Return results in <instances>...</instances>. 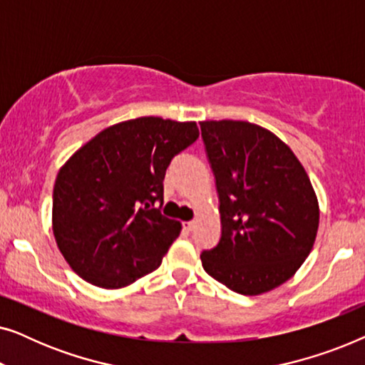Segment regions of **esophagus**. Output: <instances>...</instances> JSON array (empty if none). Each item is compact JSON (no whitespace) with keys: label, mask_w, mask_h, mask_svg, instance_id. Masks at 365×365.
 Returning <instances> with one entry per match:
<instances>
[{"label":"esophagus","mask_w":365,"mask_h":365,"mask_svg":"<svg viewBox=\"0 0 365 365\" xmlns=\"http://www.w3.org/2000/svg\"><path fill=\"white\" fill-rule=\"evenodd\" d=\"M194 226H196V222H194V221L182 222V227H184V231H187V232H191L192 229H194Z\"/></svg>","instance_id":"esophagus-1"}]
</instances>
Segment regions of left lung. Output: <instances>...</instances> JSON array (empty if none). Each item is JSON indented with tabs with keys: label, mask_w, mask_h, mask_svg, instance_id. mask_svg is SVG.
<instances>
[{
	"label": "left lung",
	"mask_w": 365,
	"mask_h": 365,
	"mask_svg": "<svg viewBox=\"0 0 365 365\" xmlns=\"http://www.w3.org/2000/svg\"><path fill=\"white\" fill-rule=\"evenodd\" d=\"M216 176L221 239L202 251L209 276L244 296L291 279L312 251L319 202L296 154L269 129L247 121H202Z\"/></svg>",
	"instance_id": "1"
}]
</instances>
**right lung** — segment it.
<instances>
[{"mask_svg": "<svg viewBox=\"0 0 365 365\" xmlns=\"http://www.w3.org/2000/svg\"><path fill=\"white\" fill-rule=\"evenodd\" d=\"M194 121L144 116L113 124L59 169L53 234L74 272L93 286L121 289L161 266L181 222L163 201L171 159L196 141Z\"/></svg>", "mask_w": 365, "mask_h": 365, "instance_id": "add662e5", "label": "right lung"}]
</instances>
